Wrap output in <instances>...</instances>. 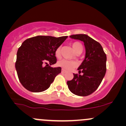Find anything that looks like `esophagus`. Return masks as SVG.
Masks as SVG:
<instances>
[{
  "instance_id": "34e87169",
  "label": "esophagus",
  "mask_w": 126,
  "mask_h": 126,
  "mask_svg": "<svg viewBox=\"0 0 126 126\" xmlns=\"http://www.w3.org/2000/svg\"><path fill=\"white\" fill-rule=\"evenodd\" d=\"M62 73H66V71L64 70V69H62Z\"/></svg>"
}]
</instances>
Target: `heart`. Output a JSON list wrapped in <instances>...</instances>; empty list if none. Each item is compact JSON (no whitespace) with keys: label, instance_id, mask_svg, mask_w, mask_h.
<instances>
[{"label":"heart","instance_id":"heart-1","mask_svg":"<svg viewBox=\"0 0 126 126\" xmlns=\"http://www.w3.org/2000/svg\"><path fill=\"white\" fill-rule=\"evenodd\" d=\"M72 46L74 50L76 52V53L80 50H81L82 51V46L79 42H74V43H72ZM55 55L57 57H59L60 56V48L58 47L56 49L55 52ZM57 65L58 66L61 67V68H63V69H66V70H71V69H73V68H76L77 66V63L76 62H74V61L62 59L58 61V62H57Z\"/></svg>","mask_w":126,"mask_h":126}]
</instances>
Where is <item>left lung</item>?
<instances>
[{
	"instance_id": "obj_1",
	"label": "left lung",
	"mask_w": 126,
	"mask_h": 126,
	"mask_svg": "<svg viewBox=\"0 0 126 126\" xmlns=\"http://www.w3.org/2000/svg\"><path fill=\"white\" fill-rule=\"evenodd\" d=\"M70 38L84 43L85 57L77 69L79 74H73L72 80L67 82L68 88L77 96H88L97 90L105 76L106 54L100 43L87 35H72Z\"/></svg>"
}]
</instances>
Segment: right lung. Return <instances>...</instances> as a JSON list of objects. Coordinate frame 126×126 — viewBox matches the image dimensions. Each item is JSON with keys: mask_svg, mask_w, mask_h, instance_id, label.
Wrapping results in <instances>:
<instances>
[{"mask_svg": "<svg viewBox=\"0 0 126 126\" xmlns=\"http://www.w3.org/2000/svg\"><path fill=\"white\" fill-rule=\"evenodd\" d=\"M67 38L36 36L22 43L17 50L15 68L19 80L25 89L39 93L49 88L62 71L60 67L50 66L57 62L55 50ZM44 64L47 65L44 66Z\"/></svg>", "mask_w": 126, "mask_h": 126, "instance_id": "right-lung-1", "label": "right lung"}]
</instances>
